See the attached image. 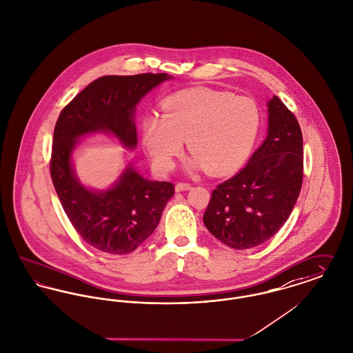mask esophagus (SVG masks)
I'll return each instance as SVG.
<instances>
[{
	"instance_id": "obj_1",
	"label": "esophagus",
	"mask_w": 353,
	"mask_h": 353,
	"mask_svg": "<svg viewBox=\"0 0 353 353\" xmlns=\"http://www.w3.org/2000/svg\"><path fill=\"white\" fill-rule=\"evenodd\" d=\"M192 188L190 183H182V182H179V183H176L175 185V191L176 192H181V191H186V190H190V188Z\"/></svg>"
}]
</instances>
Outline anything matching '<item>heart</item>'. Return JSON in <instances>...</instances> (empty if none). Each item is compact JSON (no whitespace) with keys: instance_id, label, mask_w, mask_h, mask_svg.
Here are the masks:
<instances>
[{"instance_id":"b5f03b06","label":"heart","mask_w":353,"mask_h":353,"mask_svg":"<svg viewBox=\"0 0 353 353\" xmlns=\"http://www.w3.org/2000/svg\"><path fill=\"white\" fill-rule=\"evenodd\" d=\"M163 115L143 121V143L161 171L171 168L188 141L191 170L226 174L242 165L259 137L261 112L254 100L208 88L167 97Z\"/></svg>"}]
</instances>
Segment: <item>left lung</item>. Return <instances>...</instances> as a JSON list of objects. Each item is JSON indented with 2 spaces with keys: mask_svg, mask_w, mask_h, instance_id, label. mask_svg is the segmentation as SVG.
I'll return each mask as SVG.
<instances>
[{
  "mask_svg": "<svg viewBox=\"0 0 353 353\" xmlns=\"http://www.w3.org/2000/svg\"><path fill=\"white\" fill-rule=\"evenodd\" d=\"M268 137L249 163L212 190L203 223L229 248L245 250L270 239L293 210L304 175L303 134L277 96L268 103Z\"/></svg>",
  "mask_w": 353,
  "mask_h": 353,
  "instance_id": "1",
  "label": "left lung"
}]
</instances>
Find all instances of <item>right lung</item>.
I'll return each mask as SVG.
<instances>
[{
  "instance_id": "add662e5",
  "label": "right lung",
  "mask_w": 353,
  "mask_h": 353,
  "mask_svg": "<svg viewBox=\"0 0 353 353\" xmlns=\"http://www.w3.org/2000/svg\"><path fill=\"white\" fill-rule=\"evenodd\" d=\"M167 79V73L99 77L73 97L56 121L49 165L53 186L76 232L100 252H134L157 229L174 185L148 181L128 165L112 188L90 190L74 175L72 151L77 138L94 132H111L124 147L135 148V107Z\"/></svg>"
}]
</instances>
